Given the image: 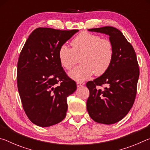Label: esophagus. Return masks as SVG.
Instances as JSON below:
<instances>
[{
    "label": "esophagus",
    "instance_id": "1",
    "mask_svg": "<svg viewBox=\"0 0 150 150\" xmlns=\"http://www.w3.org/2000/svg\"><path fill=\"white\" fill-rule=\"evenodd\" d=\"M85 85V83L84 82H81V81H77V87H82Z\"/></svg>",
    "mask_w": 150,
    "mask_h": 150
}]
</instances>
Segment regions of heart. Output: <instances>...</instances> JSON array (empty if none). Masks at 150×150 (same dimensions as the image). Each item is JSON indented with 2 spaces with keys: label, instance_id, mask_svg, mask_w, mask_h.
I'll list each match as a JSON object with an SVG mask.
<instances>
[{
  "label": "heart",
  "instance_id": "b5f03b06",
  "mask_svg": "<svg viewBox=\"0 0 150 150\" xmlns=\"http://www.w3.org/2000/svg\"><path fill=\"white\" fill-rule=\"evenodd\" d=\"M72 48L62 45L58 51V58L63 67L71 69L80 57L82 64L74 68L69 75L73 79L84 81L95 73L100 76L109 69L114 57L112 43L107 39L100 38L99 35L82 32L71 42Z\"/></svg>",
  "mask_w": 150,
  "mask_h": 150
}]
</instances>
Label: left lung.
I'll return each instance as SVG.
<instances>
[{
  "instance_id": "8db88e82",
  "label": "left lung",
  "mask_w": 150,
  "mask_h": 150,
  "mask_svg": "<svg viewBox=\"0 0 150 150\" xmlns=\"http://www.w3.org/2000/svg\"><path fill=\"white\" fill-rule=\"evenodd\" d=\"M88 30L109 35L114 57L107 71L86 84L90 92L87 109L94 121L112 124L125 117L135 100L139 75L136 52L116 28L105 26ZM103 84L106 85L104 90L98 88Z\"/></svg>"
}]
</instances>
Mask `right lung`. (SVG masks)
<instances>
[{
	"mask_svg": "<svg viewBox=\"0 0 150 150\" xmlns=\"http://www.w3.org/2000/svg\"><path fill=\"white\" fill-rule=\"evenodd\" d=\"M78 30L38 28L27 39L17 65V85L22 106L35 125L49 127L62 122L67 110V98L77 85L63 70L59 47Z\"/></svg>",
	"mask_w": 150,
	"mask_h": 150,
	"instance_id": "right-lung-1",
	"label": "right lung"
}]
</instances>
